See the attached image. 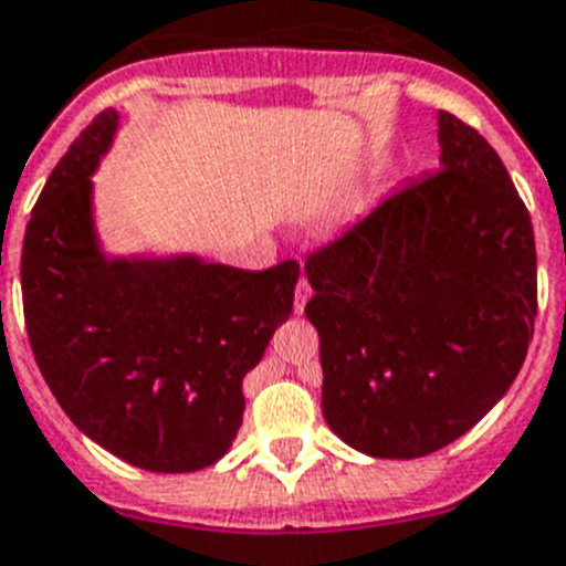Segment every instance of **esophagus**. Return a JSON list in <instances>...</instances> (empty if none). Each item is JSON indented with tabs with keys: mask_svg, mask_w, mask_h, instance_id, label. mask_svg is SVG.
<instances>
[{
	"mask_svg": "<svg viewBox=\"0 0 566 566\" xmlns=\"http://www.w3.org/2000/svg\"><path fill=\"white\" fill-rule=\"evenodd\" d=\"M311 284H307V279H298L296 284V302H293V307H296V313H304V304H307V298H311Z\"/></svg>",
	"mask_w": 566,
	"mask_h": 566,
	"instance_id": "esophagus-1",
	"label": "esophagus"
}]
</instances>
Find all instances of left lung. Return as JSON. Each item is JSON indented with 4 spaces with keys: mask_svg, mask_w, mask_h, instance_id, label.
Here are the masks:
<instances>
[{
    "mask_svg": "<svg viewBox=\"0 0 566 566\" xmlns=\"http://www.w3.org/2000/svg\"><path fill=\"white\" fill-rule=\"evenodd\" d=\"M441 170L387 196L304 262L322 410L376 459H421L518 376L538 311L530 213L488 139L439 113Z\"/></svg>",
    "mask_w": 566,
    "mask_h": 566,
    "instance_id": "8db88e82",
    "label": "left lung"
}]
</instances>
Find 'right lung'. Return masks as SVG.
Returning <instances> with one entry per match:
<instances>
[{"label": "right lung", "instance_id": "1", "mask_svg": "<svg viewBox=\"0 0 566 566\" xmlns=\"http://www.w3.org/2000/svg\"><path fill=\"white\" fill-rule=\"evenodd\" d=\"M116 125L119 113L102 111L33 205L24 327L59 407L87 439L150 473H193L222 459L242 427V378L293 313L298 262L107 259L91 174Z\"/></svg>", "mask_w": 566, "mask_h": 566}]
</instances>
